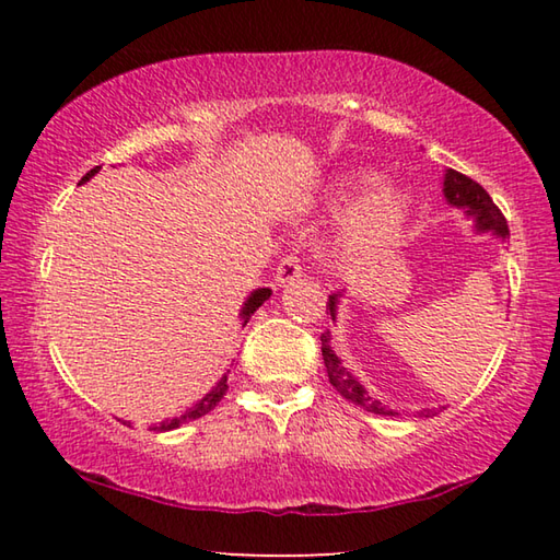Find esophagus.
Returning a JSON list of instances; mask_svg holds the SVG:
<instances>
[{"mask_svg":"<svg viewBox=\"0 0 560 560\" xmlns=\"http://www.w3.org/2000/svg\"><path fill=\"white\" fill-rule=\"evenodd\" d=\"M303 273L299 259L293 257V254H289V257H283L281 264L277 267V273H273V281H277V287H287V283L296 281Z\"/></svg>","mask_w":560,"mask_h":560,"instance_id":"esophagus-1","label":"esophagus"}]
</instances>
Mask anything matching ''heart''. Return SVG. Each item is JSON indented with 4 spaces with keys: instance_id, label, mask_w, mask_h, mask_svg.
Masks as SVG:
<instances>
[{
    "instance_id": "1",
    "label": "heart",
    "mask_w": 560,
    "mask_h": 560,
    "mask_svg": "<svg viewBox=\"0 0 560 560\" xmlns=\"http://www.w3.org/2000/svg\"><path fill=\"white\" fill-rule=\"evenodd\" d=\"M375 170H353L340 175L328 189V205L343 207L360 198L343 217L338 230V249L348 259H363L381 252L402 230L412 210V195L402 187H377Z\"/></svg>"
}]
</instances>
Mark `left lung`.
<instances>
[{
  "label": "left lung",
  "instance_id": "left-lung-1",
  "mask_svg": "<svg viewBox=\"0 0 560 560\" xmlns=\"http://www.w3.org/2000/svg\"><path fill=\"white\" fill-rule=\"evenodd\" d=\"M442 192H444V200H447V205L457 207V210H462L464 214L471 217L474 230L489 232L491 236H497L499 242L509 240V224L504 220V214H501L499 207L491 202L487 189L481 187L479 183H474L471 177L457 173V170H444ZM340 299H343V293H334V296H328V311H330V318H334V320H336V314H338ZM320 353H324V363H326L330 385H334L348 402H353L358 407H363V410L375 412V415H390V417L400 415V412L390 410V407L383 405L381 400H377V397L368 393L365 385H360L358 377L350 373L348 368H343L340 358L336 355V350L330 348V330H326V334L320 336ZM432 415H438V410H430V407L420 410V417H432Z\"/></svg>",
  "mask_w": 560,
  "mask_h": 560
}]
</instances>
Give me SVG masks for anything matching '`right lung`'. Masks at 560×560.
<instances>
[{"instance_id":"right-lung-1","label":"right lung","mask_w":560,"mask_h":560,"mask_svg":"<svg viewBox=\"0 0 560 560\" xmlns=\"http://www.w3.org/2000/svg\"><path fill=\"white\" fill-rule=\"evenodd\" d=\"M101 167H93L91 173H86V177H81V183H89V179L98 173ZM271 296V289H257V291H252L249 296H246V301H244V306H242V311H240V318H242V326H246L249 324V318L254 316V311H257L264 301H267ZM226 375H230V371H226L220 381H217V385L212 387L210 393H207L202 400H197L192 407H187V410L183 412V415H177V417H173V420H165V422H160V424H155L153 430H158V432H170V430H177V428H183L185 422H192V420H200V417H205L207 412L210 410H214L217 407V402L222 400L224 397V393H226ZM126 424H130V422H126Z\"/></svg>"}]
</instances>
